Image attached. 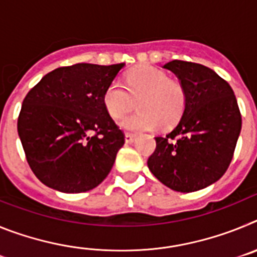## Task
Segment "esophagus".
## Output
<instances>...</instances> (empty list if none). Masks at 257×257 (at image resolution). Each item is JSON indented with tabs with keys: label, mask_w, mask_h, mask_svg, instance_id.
<instances>
[{
	"label": "esophagus",
	"mask_w": 257,
	"mask_h": 257,
	"mask_svg": "<svg viewBox=\"0 0 257 257\" xmlns=\"http://www.w3.org/2000/svg\"><path fill=\"white\" fill-rule=\"evenodd\" d=\"M134 140H135V135H133V134H124V143L126 144H131V143H134Z\"/></svg>",
	"instance_id": "34e87169"
}]
</instances>
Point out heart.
I'll return each mask as SVG.
<instances>
[{
	"label": "heart",
	"mask_w": 257,
	"mask_h": 257,
	"mask_svg": "<svg viewBox=\"0 0 257 257\" xmlns=\"http://www.w3.org/2000/svg\"><path fill=\"white\" fill-rule=\"evenodd\" d=\"M124 89L118 81L106 87L103 103L113 119H122L138 101L140 112L127 117L121 123L123 130L133 133L170 127L180 119L187 105V92L179 81L169 78L163 70L152 65H140L127 72Z\"/></svg>",
	"instance_id": "1"
}]
</instances>
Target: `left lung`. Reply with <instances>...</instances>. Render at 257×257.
<instances>
[{"label": "left lung", "instance_id": "obj_1", "mask_svg": "<svg viewBox=\"0 0 257 257\" xmlns=\"http://www.w3.org/2000/svg\"><path fill=\"white\" fill-rule=\"evenodd\" d=\"M163 68L184 86L187 105L171 133L154 138L148 167L170 189L196 192L228 170L242 127L239 108L229 83L210 68L183 60Z\"/></svg>", "mask_w": 257, "mask_h": 257}]
</instances>
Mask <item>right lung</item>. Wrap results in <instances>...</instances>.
I'll use <instances>...</instances> for the list:
<instances>
[{
    "label": "right lung",
    "instance_id": "1",
    "mask_svg": "<svg viewBox=\"0 0 257 257\" xmlns=\"http://www.w3.org/2000/svg\"><path fill=\"white\" fill-rule=\"evenodd\" d=\"M123 67H61L27 94L18 134L32 171L46 187L82 193L108 176L124 135L106 112L103 96Z\"/></svg>",
    "mask_w": 257,
    "mask_h": 257
}]
</instances>
